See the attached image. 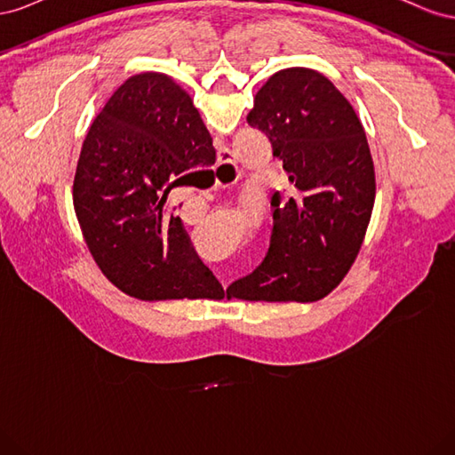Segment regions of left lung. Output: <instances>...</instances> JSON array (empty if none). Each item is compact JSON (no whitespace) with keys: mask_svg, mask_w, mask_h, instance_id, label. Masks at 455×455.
Wrapping results in <instances>:
<instances>
[{"mask_svg":"<svg viewBox=\"0 0 455 455\" xmlns=\"http://www.w3.org/2000/svg\"><path fill=\"white\" fill-rule=\"evenodd\" d=\"M249 125L264 132L292 184L271 197L264 261L228 288L251 301H315L346 277L361 251L376 197L363 123L330 79L288 68L256 92Z\"/></svg>","mask_w":455,"mask_h":455,"instance_id":"obj_1","label":"left lung"}]
</instances>
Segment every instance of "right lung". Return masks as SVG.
Masks as SVG:
<instances>
[{"label":"right lung","mask_w":455,"mask_h":455,"mask_svg":"<svg viewBox=\"0 0 455 455\" xmlns=\"http://www.w3.org/2000/svg\"><path fill=\"white\" fill-rule=\"evenodd\" d=\"M216 159L189 94L163 74L129 77L81 148L74 206L96 266L139 299L224 298L182 220L164 201L180 178Z\"/></svg>","instance_id":"add662e5"}]
</instances>
